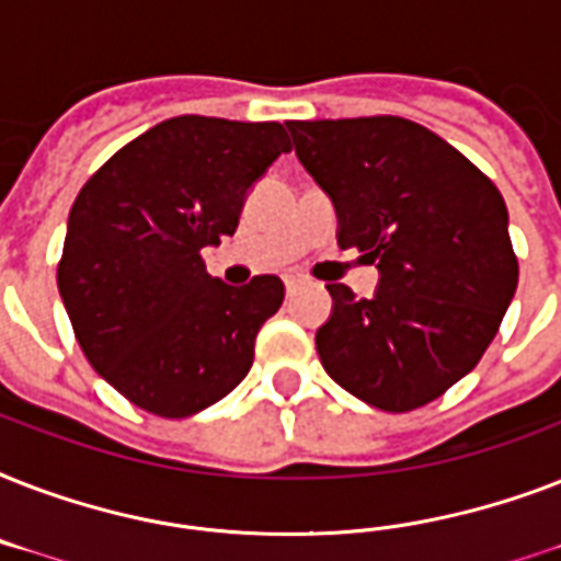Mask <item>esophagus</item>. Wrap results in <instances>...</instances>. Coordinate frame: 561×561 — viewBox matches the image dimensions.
Segmentation results:
<instances>
[{
  "instance_id": "esophagus-1",
  "label": "esophagus",
  "mask_w": 561,
  "mask_h": 561,
  "mask_svg": "<svg viewBox=\"0 0 561 561\" xmlns=\"http://www.w3.org/2000/svg\"><path fill=\"white\" fill-rule=\"evenodd\" d=\"M297 288H299V279H285V294H288V297H294Z\"/></svg>"
}]
</instances>
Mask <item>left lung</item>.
I'll use <instances>...</instances> for the list:
<instances>
[{
  "instance_id": "left-lung-1",
  "label": "left lung",
  "mask_w": 561,
  "mask_h": 561,
  "mask_svg": "<svg viewBox=\"0 0 561 561\" xmlns=\"http://www.w3.org/2000/svg\"><path fill=\"white\" fill-rule=\"evenodd\" d=\"M299 162L332 197L337 244L381 279L373 299L325 285L323 369L387 413L439 399L469 375L518 288L495 183L427 127L399 116L285 122Z\"/></svg>"
}]
</instances>
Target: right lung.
<instances>
[{
    "label": "right lung",
    "instance_id": "right-lung-1",
    "mask_svg": "<svg viewBox=\"0 0 561 561\" xmlns=\"http://www.w3.org/2000/svg\"><path fill=\"white\" fill-rule=\"evenodd\" d=\"M288 151L279 122L178 116L127 142L78 192L57 288L92 369L130 404L186 419L250 373L285 285H224L201 250L236 232L247 188Z\"/></svg>",
    "mask_w": 561,
    "mask_h": 561
}]
</instances>
